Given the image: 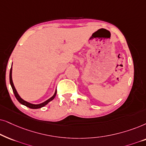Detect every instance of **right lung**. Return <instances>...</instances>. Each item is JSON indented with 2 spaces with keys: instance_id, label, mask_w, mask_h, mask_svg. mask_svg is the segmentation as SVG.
Here are the masks:
<instances>
[{
  "instance_id": "1",
  "label": "right lung",
  "mask_w": 146,
  "mask_h": 146,
  "mask_svg": "<svg viewBox=\"0 0 146 146\" xmlns=\"http://www.w3.org/2000/svg\"><path fill=\"white\" fill-rule=\"evenodd\" d=\"M12 65H13V63H12ZM12 70H13V68H12V67H11V70H10V75H9L10 83H11V87H12V89H13V93H14L15 98H16L17 100L19 101V102L21 103V104H22V105H24V106L28 107V108H31V109H38V108H42V107H44V106H46V105L48 104V103L50 102V101H52L54 98H55L56 94H57V90H55V93H54V95L51 97V98H50L49 99H48L47 100H46L45 102L41 103V104H31V103H29L28 102H27V101L24 100H23V99H22V98H21L20 96H19V95L18 92H17V91L16 90V89H15V87L14 83H13V79H12Z\"/></svg>"
}]
</instances>
